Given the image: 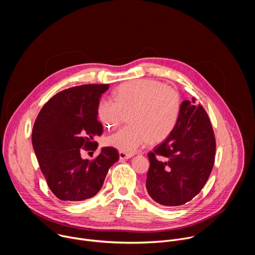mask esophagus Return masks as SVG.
I'll return each instance as SVG.
<instances>
[{
  "label": "esophagus",
  "instance_id": "1",
  "mask_svg": "<svg viewBox=\"0 0 255 255\" xmlns=\"http://www.w3.org/2000/svg\"><path fill=\"white\" fill-rule=\"evenodd\" d=\"M132 156H133V154H131V153H126V152H123V151H120V152H119V158H120L121 160L129 159V158H131Z\"/></svg>",
  "mask_w": 255,
  "mask_h": 255
}]
</instances>
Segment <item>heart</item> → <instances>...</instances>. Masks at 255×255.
<instances>
[{"label": "heart", "instance_id": "b5f03b06", "mask_svg": "<svg viewBox=\"0 0 255 255\" xmlns=\"http://www.w3.org/2000/svg\"><path fill=\"white\" fill-rule=\"evenodd\" d=\"M129 114L128 126L106 137L108 146L133 153L152 138L160 141L174 129L180 113L178 94L154 80H134L120 85L114 99L104 97L98 105V116L108 128L116 127L124 111Z\"/></svg>", "mask_w": 255, "mask_h": 255}]
</instances>
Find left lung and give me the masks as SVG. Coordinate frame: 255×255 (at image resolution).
Wrapping results in <instances>:
<instances>
[{
  "label": "left lung",
  "mask_w": 255,
  "mask_h": 255,
  "mask_svg": "<svg viewBox=\"0 0 255 255\" xmlns=\"http://www.w3.org/2000/svg\"><path fill=\"white\" fill-rule=\"evenodd\" d=\"M215 152V135L204 108L195 105L194 98L184 101L172 132L148 153L149 196L164 207L188 203L206 185Z\"/></svg>",
  "instance_id": "left-lung-1"
}]
</instances>
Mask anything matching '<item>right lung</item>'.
<instances>
[{
  "mask_svg": "<svg viewBox=\"0 0 255 255\" xmlns=\"http://www.w3.org/2000/svg\"><path fill=\"white\" fill-rule=\"evenodd\" d=\"M109 85H84L53 96L41 109L32 130V145L51 192L62 201L78 202L96 196L119 159L113 147H103L96 159L82 157L95 150L103 127L98 105ZM84 148L83 149L82 147Z\"/></svg>",
  "mask_w": 255,
  "mask_h": 255,
  "instance_id": "add662e5",
  "label": "right lung"
}]
</instances>
